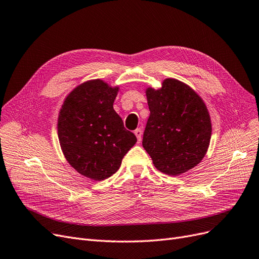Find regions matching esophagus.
<instances>
[{
  "label": "esophagus",
  "mask_w": 259,
  "mask_h": 259,
  "mask_svg": "<svg viewBox=\"0 0 259 259\" xmlns=\"http://www.w3.org/2000/svg\"><path fill=\"white\" fill-rule=\"evenodd\" d=\"M134 134H135V135H136L138 142H140L141 138H142V131L140 128H137L135 132H134Z\"/></svg>",
  "instance_id": "34e87169"
}]
</instances>
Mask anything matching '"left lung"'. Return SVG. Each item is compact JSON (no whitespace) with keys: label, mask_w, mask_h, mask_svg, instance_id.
I'll return each mask as SVG.
<instances>
[{"label":"left lung","mask_w":259,"mask_h":259,"mask_svg":"<svg viewBox=\"0 0 259 259\" xmlns=\"http://www.w3.org/2000/svg\"><path fill=\"white\" fill-rule=\"evenodd\" d=\"M150 117L142 146L157 170L179 176L206 155L212 124L203 100L186 83L166 78L159 89L147 88Z\"/></svg>","instance_id":"1"}]
</instances>
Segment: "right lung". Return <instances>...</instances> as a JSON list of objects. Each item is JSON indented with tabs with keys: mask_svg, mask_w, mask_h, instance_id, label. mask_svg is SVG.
I'll list each match as a JSON object with an SVG mask.
<instances>
[{
	"mask_svg": "<svg viewBox=\"0 0 259 259\" xmlns=\"http://www.w3.org/2000/svg\"><path fill=\"white\" fill-rule=\"evenodd\" d=\"M119 90L102 79L88 80L66 96L59 112L62 152L77 172L91 180L112 176L137 141L113 109Z\"/></svg>",
	"mask_w": 259,
	"mask_h": 259,
	"instance_id": "obj_1",
	"label": "right lung"
}]
</instances>
